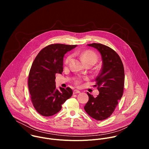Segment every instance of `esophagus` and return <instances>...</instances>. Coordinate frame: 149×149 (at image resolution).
Returning a JSON list of instances; mask_svg holds the SVG:
<instances>
[{
    "mask_svg": "<svg viewBox=\"0 0 149 149\" xmlns=\"http://www.w3.org/2000/svg\"><path fill=\"white\" fill-rule=\"evenodd\" d=\"M80 93V91H79V90H74V91H73V94H78V93Z\"/></svg>",
    "mask_w": 149,
    "mask_h": 149,
    "instance_id": "1",
    "label": "esophagus"
}]
</instances>
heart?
<instances>
[{"mask_svg": "<svg viewBox=\"0 0 149 149\" xmlns=\"http://www.w3.org/2000/svg\"><path fill=\"white\" fill-rule=\"evenodd\" d=\"M80 56H81V58L82 60L83 61V62L84 63H86V64H87V63H90L94 64V63H95L97 61V55L95 54V52H94L93 51H92L91 50H86V51H84L82 52L80 54ZM71 58H72L71 55L68 56L66 58L65 61V63H66V64H67V63L71 61ZM80 82H81L80 78H77L75 81V83L76 84H79L80 83Z\"/></svg>", "mask_w": 149, "mask_h": 149, "instance_id": "b5f03b06", "label": "heart"}]
</instances>
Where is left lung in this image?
Here are the masks:
<instances>
[{
  "instance_id": "obj_1",
  "label": "left lung",
  "mask_w": 149,
  "mask_h": 149,
  "mask_svg": "<svg viewBox=\"0 0 149 149\" xmlns=\"http://www.w3.org/2000/svg\"><path fill=\"white\" fill-rule=\"evenodd\" d=\"M87 45L99 51L102 65L94 86L97 87L99 94L94 97L87 93L89 100L84 110L90 117L101 121L112 114L123 96L124 70L119 55L110 47L96 43Z\"/></svg>"
}]
</instances>
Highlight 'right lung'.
I'll use <instances>...</instances> for the list:
<instances>
[{
  "mask_svg": "<svg viewBox=\"0 0 149 149\" xmlns=\"http://www.w3.org/2000/svg\"><path fill=\"white\" fill-rule=\"evenodd\" d=\"M77 47L61 44L49 45L36 56L28 77V87L33 107L45 117L52 116L62 109V104L72 95V90L56 88L55 74L63 71V58Z\"/></svg>",
  "mask_w": 149,
  "mask_h": 149,
  "instance_id": "right-lung-1",
  "label": "right lung"
}]
</instances>
